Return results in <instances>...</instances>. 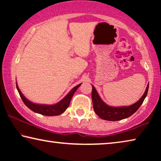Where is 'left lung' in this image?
<instances>
[{
    "instance_id": "obj_1",
    "label": "left lung",
    "mask_w": 161,
    "mask_h": 161,
    "mask_svg": "<svg viewBox=\"0 0 161 161\" xmlns=\"http://www.w3.org/2000/svg\"><path fill=\"white\" fill-rule=\"evenodd\" d=\"M92 99L93 108H94L95 114L102 119L106 120V121H115L128 118V117L131 116V115L137 111L139 108L142 104L144 100H145V98L147 95L149 84L147 85L142 97L137 102L130 105V106L124 107H111L106 105L100 99V96L97 94L94 86L92 85Z\"/></svg>"
}]
</instances>
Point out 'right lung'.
<instances>
[{
  "instance_id": "obj_1",
  "label": "right lung",
  "mask_w": 161,
  "mask_h": 161,
  "mask_svg": "<svg viewBox=\"0 0 161 161\" xmlns=\"http://www.w3.org/2000/svg\"><path fill=\"white\" fill-rule=\"evenodd\" d=\"M81 85V84L78 85L76 87H74L70 92L68 93L65 97L63 98L61 101L55 105H39V104H35L33 103L30 102V100H28L25 96L22 95V93L21 92L20 90H19L17 85H16V88L19 93V95L21 98V100H23L24 103H25L27 106L32 110V111L37 114L44 115V116H58V115L61 114L62 113H64L66 111L67 108L69 106L70 104L71 97H73L74 92H76V90H77L79 87Z\"/></svg>"
}]
</instances>
